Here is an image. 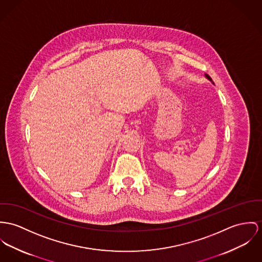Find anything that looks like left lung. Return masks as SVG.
<instances>
[{"label":"left lung","instance_id":"obj_1","mask_svg":"<svg viewBox=\"0 0 262 262\" xmlns=\"http://www.w3.org/2000/svg\"><path fill=\"white\" fill-rule=\"evenodd\" d=\"M205 77H206V78H207V79H208L209 81H212V80H211V78H210V77H209V76H208L207 74H205ZM212 83H213V81H212Z\"/></svg>","mask_w":262,"mask_h":262}]
</instances>
